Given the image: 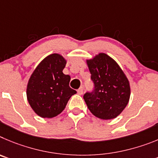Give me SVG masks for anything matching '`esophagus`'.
I'll return each mask as SVG.
<instances>
[{
    "mask_svg": "<svg viewBox=\"0 0 158 158\" xmlns=\"http://www.w3.org/2000/svg\"><path fill=\"white\" fill-rule=\"evenodd\" d=\"M78 94H79V95H82V94H83V88L82 87H80L79 89H78Z\"/></svg>",
    "mask_w": 158,
    "mask_h": 158,
    "instance_id": "1",
    "label": "esophagus"
}]
</instances>
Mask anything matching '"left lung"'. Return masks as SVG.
<instances>
[{
	"label": "left lung",
	"instance_id": "left-lung-1",
	"mask_svg": "<svg viewBox=\"0 0 158 158\" xmlns=\"http://www.w3.org/2000/svg\"><path fill=\"white\" fill-rule=\"evenodd\" d=\"M94 83L93 93L83 96L89 110L102 120L117 117L128 104L131 86L123 71L112 57L104 52L86 59Z\"/></svg>",
	"mask_w": 158,
	"mask_h": 158
}]
</instances>
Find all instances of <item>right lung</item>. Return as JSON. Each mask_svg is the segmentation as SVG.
Wrapping results in <instances>:
<instances>
[{
	"label": "right lung",
	"mask_w": 158,
	"mask_h": 158,
	"mask_svg": "<svg viewBox=\"0 0 158 158\" xmlns=\"http://www.w3.org/2000/svg\"><path fill=\"white\" fill-rule=\"evenodd\" d=\"M67 60L59 53L44 58L32 72L27 86V98L31 109L42 118L58 116L76 91L69 86L71 77L63 69Z\"/></svg>",
	"instance_id": "right-lung-1"
}]
</instances>
